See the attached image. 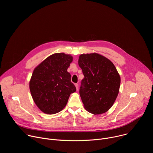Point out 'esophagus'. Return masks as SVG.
Here are the masks:
<instances>
[{
  "mask_svg": "<svg viewBox=\"0 0 153 153\" xmlns=\"http://www.w3.org/2000/svg\"><path fill=\"white\" fill-rule=\"evenodd\" d=\"M75 86H76V90L77 91L79 90V85L77 83H76L75 84Z\"/></svg>",
  "mask_w": 153,
  "mask_h": 153,
  "instance_id": "34e87169",
  "label": "esophagus"
}]
</instances>
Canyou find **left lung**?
<instances>
[{
  "instance_id": "1",
  "label": "left lung",
  "mask_w": 153,
  "mask_h": 153,
  "mask_svg": "<svg viewBox=\"0 0 153 153\" xmlns=\"http://www.w3.org/2000/svg\"><path fill=\"white\" fill-rule=\"evenodd\" d=\"M78 63L84 75L79 90L84 108L95 115L106 113L114 104L120 88V77L114 65L96 53L80 55Z\"/></svg>"
}]
</instances>
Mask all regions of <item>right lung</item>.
I'll return each mask as SVG.
<instances>
[{"mask_svg":"<svg viewBox=\"0 0 153 153\" xmlns=\"http://www.w3.org/2000/svg\"><path fill=\"white\" fill-rule=\"evenodd\" d=\"M73 57L65 53L53 54L36 67L30 81L33 99L45 114H54L66 106L70 94L76 91L67 71Z\"/></svg>","mask_w":153,"mask_h":153,"instance_id":"right-lung-1","label":"right lung"}]
</instances>
